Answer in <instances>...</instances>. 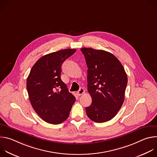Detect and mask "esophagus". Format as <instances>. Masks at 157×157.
Listing matches in <instances>:
<instances>
[{
    "label": "esophagus",
    "instance_id": "1",
    "mask_svg": "<svg viewBox=\"0 0 157 157\" xmlns=\"http://www.w3.org/2000/svg\"><path fill=\"white\" fill-rule=\"evenodd\" d=\"M84 93V89L82 87H81L79 89V90L77 92V94H78V96H81V95H82Z\"/></svg>",
    "mask_w": 157,
    "mask_h": 157
}]
</instances>
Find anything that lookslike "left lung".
I'll use <instances>...</instances> for the list:
<instances>
[{
    "mask_svg": "<svg viewBox=\"0 0 157 157\" xmlns=\"http://www.w3.org/2000/svg\"><path fill=\"white\" fill-rule=\"evenodd\" d=\"M87 66V91L92 98L86 107L87 117L98 123L111 120L124 101L127 76L113 55L91 48L81 49Z\"/></svg>",
    "mask_w": 157,
    "mask_h": 157,
    "instance_id": "1",
    "label": "left lung"
}]
</instances>
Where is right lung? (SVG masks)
Instances as JSON below:
<instances>
[{
  "instance_id": "obj_1",
  "label": "right lung",
  "mask_w": 157,
  "mask_h": 157,
  "mask_svg": "<svg viewBox=\"0 0 157 157\" xmlns=\"http://www.w3.org/2000/svg\"><path fill=\"white\" fill-rule=\"evenodd\" d=\"M76 50L64 49L41 57L27 80L30 103L43 121L59 124L68 119L76 99L61 79V64Z\"/></svg>"
}]
</instances>
